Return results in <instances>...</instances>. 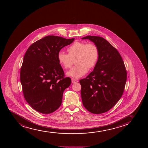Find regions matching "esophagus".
<instances>
[{"label": "esophagus", "instance_id": "obj_1", "mask_svg": "<svg viewBox=\"0 0 148 148\" xmlns=\"http://www.w3.org/2000/svg\"><path fill=\"white\" fill-rule=\"evenodd\" d=\"M77 82H78V81L76 80V79H73V78L71 79V82L73 83H77Z\"/></svg>", "mask_w": 148, "mask_h": 148}]
</instances>
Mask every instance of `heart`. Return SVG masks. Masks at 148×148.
Wrapping results in <instances>:
<instances>
[{
  "label": "heart",
  "mask_w": 148,
  "mask_h": 148,
  "mask_svg": "<svg viewBox=\"0 0 148 148\" xmlns=\"http://www.w3.org/2000/svg\"><path fill=\"white\" fill-rule=\"evenodd\" d=\"M66 54L63 52L58 54V61L66 69L71 68L73 60L77 65L68 71L67 75L75 79L82 77L85 75L88 69L96 66L98 60V48L93 43H86L82 41H75L68 48Z\"/></svg>",
  "instance_id": "obj_1"
}]
</instances>
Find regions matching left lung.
Segmentation results:
<instances>
[{
  "label": "left lung",
  "mask_w": 148,
  "mask_h": 148,
  "mask_svg": "<svg viewBox=\"0 0 148 148\" xmlns=\"http://www.w3.org/2000/svg\"><path fill=\"white\" fill-rule=\"evenodd\" d=\"M88 39L98 48L99 56L94 70L79 80L84 107L93 114L108 112L122 96L127 72L119 52L104 38L88 36Z\"/></svg>",
  "instance_id": "1"
}]
</instances>
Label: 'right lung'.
I'll return each mask as SVG.
<instances>
[{
  "instance_id": "obj_1",
  "label": "right lung",
  "mask_w": 148,
  "mask_h": 148,
  "mask_svg": "<svg viewBox=\"0 0 148 148\" xmlns=\"http://www.w3.org/2000/svg\"><path fill=\"white\" fill-rule=\"evenodd\" d=\"M74 40L47 36L26 51L21 68V82L26 101L38 112L50 114L61 105L63 92L70 86L71 79L64 77L58 54Z\"/></svg>"
}]
</instances>
